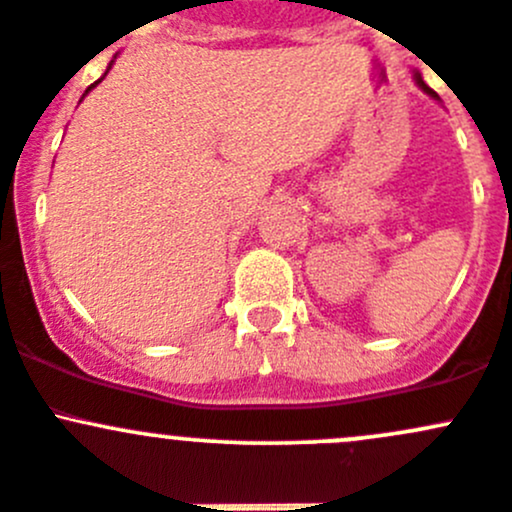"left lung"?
<instances>
[{
  "label": "left lung",
  "mask_w": 512,
  "mask_h": 512,
  "mask_svg": "<svg viewBox=\"0 0 512 512\" xmlns=\"http://www.w3.org/2000/svg\"><path fill=\"white\" fill-rule=\"evenodd\" d=\"M416 81H418V86H421V89H423V91H426V94H428V96L438 98V94H436V91H433V89H428V86H426V84H423V79H421V76H416Z\"/></svg>",
  "instance_id": "8db88e82"
}]
</instances>
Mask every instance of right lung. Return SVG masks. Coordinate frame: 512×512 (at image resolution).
<instances>
[{
    "instance_id": "1",
    "label": "right lung",
    "mask_w": 512,
    "mask_h": 512,
    "mask_svg": "<svg viewBox=\"0 0 512 512\" xmlns=\"http://www.w3.org/2000/svg\"><path fill=\"white\" fill-rule=\"evenodd\" d=\"M108 69H111V66H108ZM98 81H101V79H98ZM98 81H96V84H98ZM96 84H94V86H96ZM89 91H91V86H89Z\"/></svg>"
}]
</instances>
